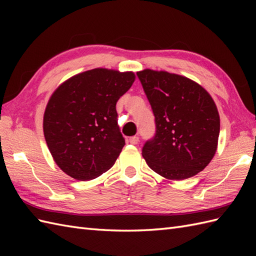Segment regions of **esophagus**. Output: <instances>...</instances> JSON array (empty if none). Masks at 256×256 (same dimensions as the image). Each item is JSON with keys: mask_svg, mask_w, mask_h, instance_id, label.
<instances>
[{"mask_svg": "<svg viewBox=\"0 0 256 256\" xmlns=\"http://www.w3.org/2000/svg\"><path fill=\"white\" fill-rule=\"evenodd\" d=\"M128 140H130V143H131V144L136 145L140 142V138H138V136H132V138H130Z\"/></svg>", "mask_w": 256, "mask_h": 256, "instance_id": "esophagus-1", "label": "esophagus"}]
</instances>
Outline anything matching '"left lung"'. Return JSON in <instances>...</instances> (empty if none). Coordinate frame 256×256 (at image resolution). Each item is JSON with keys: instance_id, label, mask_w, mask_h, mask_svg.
I'll list each match as a JSON object with an SVG mask.
<instances>
[{"instance_id": "1", "label": "left lung", "mask_w": 256, "mask_h": 256, "mask_svg": "<svg viewBox=\"0 0 256 256\" xmlns=\"http://www.w3.org/2000/svg\"><path fill=\"white\" fill-rule=\"evenodd\" d=\"M155 116V134L142 155L150 168L172 180L197 175L214 156L220 118L210 94L182 76L145 69L138 72Z\"/></svg>"}]
</instances>
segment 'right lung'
<instances>
[{
	"label": "right lung",
	"instance_id": "right-lung-1",
	"mask_svg": "<svg viewBox=\"0 0 256 256\" xmlns=\"http://www.w3.org/2000/svg\"><path fill=\"white\" fill-rule=\"evenodd\" d=\"M133 72L96 68L54 92L44 114L48 148L60 170L91 180L110 170L125 145L116 102L134 82Z\"/></svg>",
	"mask_w": 256,
	"mask_h": 256
}]
</instances>
